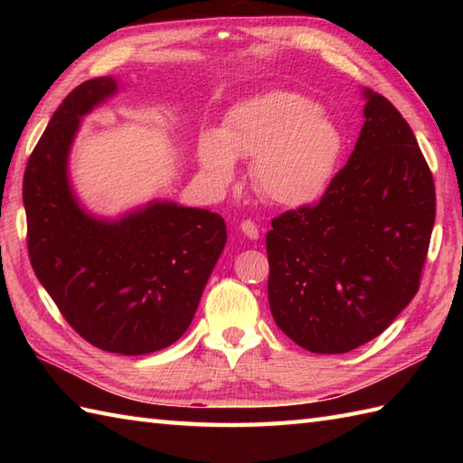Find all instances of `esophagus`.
Listing matches in <instances>:
<instances>
[{"label":"esophagus","instance_id":"1","mask_svg":"<svg viewBox=\"0 0 463 463\" xmlns=\"http://www.w3.org/2000/svg\"><path fill=\"white\" fill-rule=\"evenodd\" d=\"M241 232L244 234V237L247 239H259V234H260V231H259V224L254 222V221H242L241 222Z\"/></svg>","mask_w":463,"mask_h":463}]
</instances>
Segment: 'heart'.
Instances as JSON below:
<instances>
[{
	"label": "heart",
	"instance_id": "b5f03b06",
	"mask_svg": "<svg viewBox=\"0 0 463 463\" xmlns=\"http://www.w3.org/2000/svg\"><path fill=\"white\" fill-rule=\"evenodd\" d=\"M346 139L320 105L292 91L249 97L224 113L219 131L199 139L203 173L214 189L250 161V184L264 201L287 209L317 203L336 176Z\"/></svg>",
	"mask_w": 463,
	"mask_h": 463
}]
</instances>
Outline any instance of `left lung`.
<instances>
[{"label": "left lung", "mask_w": 463, "mask_h": 463, "mask_svg": "<svg viewBox=\"0 0 463 463\" xmlns=\"http://www.w3.org/2000/svg\"><path fill=\"white\" fill-rule=\"evenodd\" d=\"M348 163L312 206L267 232L277 326L314 354H344L386 330L420 288L436 186L414 133L386 97L364 90Z\"/></svg>", "instance_id": "obj_1"}]
</instances>
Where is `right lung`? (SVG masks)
<instances>
[{
  "label": "right lung",
  "mask_w": 463,
  "mask_h": 463,
  "mask_svg": "<svg viewBox=\"0 0 463 463\" xmlns=\"http://www.w3.org/2000/svg\"><path fill=\"white\" fill-rule=\"evenodd\" d=\"M95 77L57 107L24 175L35 277L71 328L105 352L141 356L191 326L226 244L221 214L151 201L117 221L87 213L69 183V151L87 113L117 93Z\"/></svg>",
  "instance_id": "1"
}]
</instances>
